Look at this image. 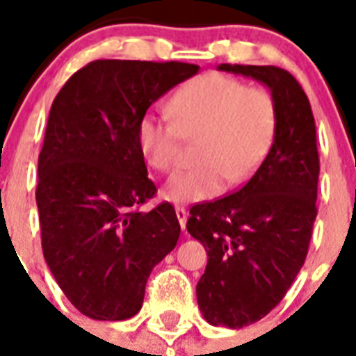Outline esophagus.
<instances>
[{
	"label": "esophagus",
	"instance_id": "34e87169",
	"mask_svg": "<svg viewBox=\"0 0 356 356\" xmlns=\"http://www.w3.org/2000/svg\"><path fill=\"white\" fill-rule=\"evenodd\" d=\"M175 214H177V220L181 223V227H186V220H188V212L184 207H175Z\"/></svg>",
	"mask_w": 356,
	"mask_h": 356
}]
</instances>
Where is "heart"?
<instances>
[{
  "instance_id": "obj_1",
  "label": "heart",
  "mask_w": 356,
  "mask_h": 356,
  "mask_svg": "<svg viewBox=\"0 0 356 356\" xmlns=\"http://www.w3.org/2000/svg\"><path fill=\"white\" fill-rule=\"evenodd\" d=\"M172 122L144 114L136 123V144L155 172L179 164L183 140L195 142L200 164L168 179L162 197L172 203H197L216 197L227 183L254 175L270 153L277 133V103L264 88L222 74L201 75L181 86L166 105Z\"/></svg>"
}]
</instances>
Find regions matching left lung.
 <instances>
[{"label":"left lung","instance_id":"left-lung-1","mask_svg":"<svg viewBox=\"0 0 356 356\" xmlns=\"http://www.w3.org/2000/svg\"><path fill=\"white\" fill-rule=\"evenodd\" d=\"M260 81L277 103V133L262 166L242 188L190 209L188 233L209 262L195 293L203 318L229 329L251 325L281 303L309 253L320 156L309 97L277 66L220 64Z\"/></svg>","mask_w":356,"mask_h":356}]
</instances>
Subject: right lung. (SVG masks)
Masks as SVG:
<instances>
[{
	"label": "right lung",
	"mask_w": 356,
	"mask_h": 356,
	"mask_svg": "<svg viewBox=\"0 0 356 356\" xmlns=\"http://www.w3.org/2000/svg\"><path fill=\"white\" fill-rule=\"evenodd\" d=\"M200 66L94 60L55 97L38 155L42 251L75 309L102 321L142 309L151 270L177 245L175 209L140 207L156 192L136 123Z\"/></svg>",
	"instance_id": "add662e5"
}]
</instances>
